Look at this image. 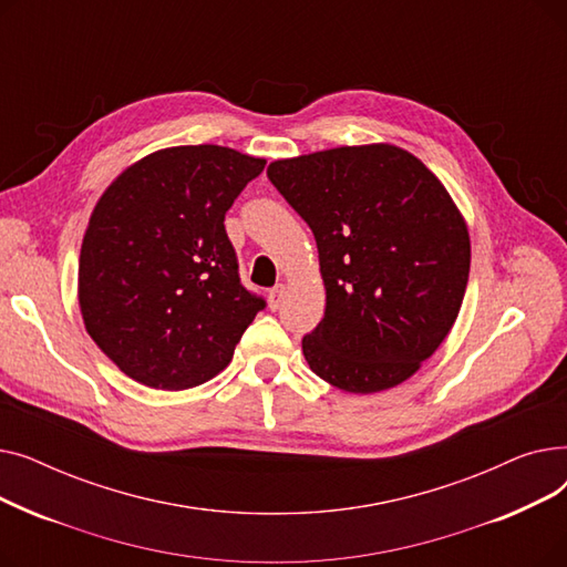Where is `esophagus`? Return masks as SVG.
Here are the masks:
<instances>
[{
	"label": "esophagus",
	"instance_id": "obj_1",
	"mask_svg": "<svg viewBox=\"0 0 567 567\" xmlns=\"http://www.w3.org/2000/svg\"><path fill=\"white\" fill-rule=\"evenodd\" d=\"M282 293H285V285H276L271 291H268V308L278 310L282 303Z\"/></svg>",
	"mask_w": 567,
	"mask_h": 567
}]
</instances>
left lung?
Listing matches in <instances>:
<instances>
[{"label": "left lung", "instance_id": "1", "mask_svg": "<svg viewBox=\"0 0 567 567\" xmlns=\"http://www.w3.org/2000/svg\"><path fill=\"white\" fill-rule=\"evenodd\" d=\"M315 234L326 310L303 338L310 370L370 395L419 372L451 333L471 266L449 190L395 144L338 146L268 165Z\"/></svg>", "mask_w": 567, "mask_h": 567}]
</instances>
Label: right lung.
Masks as SVG:
<instances>
[{
	"instance_id": "add662e5",
	"label": "right lung",
	"mask_w": 567,
	"mask_h": 567,
	"mask_svg": "<svg viewBox=\"0 0 567 567\" xmlns=\"http://www.w3.org/2000/svg\"><path fill=\"white\" fill-rule=\"evenodd\" d=\"M266 161L218 144L169 146L118 174L82 238L84 329L131 379L186 391L223 372L264 310L238 278L225 214Z\"/></svg>"
}]
</instances>
